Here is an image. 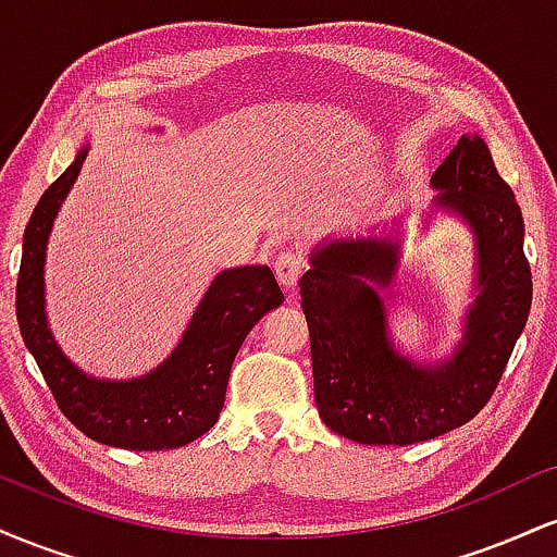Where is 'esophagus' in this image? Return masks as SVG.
<instances>
[{"mask_svg": "<svg viewBox=\"0 0 557 557\" xmlns=\"http://www.w3.org/2000/svg\"><path fill=\"white\" fill-rule=\"evenodd\" d=\"M300 272H304V261H300L298 253H280L277 259H274V274H277L280 285L285 287V290H290V287H296Z\"/></svg>", "mask_w": 557, "mask_h": 557, "instance_id": "1", "label": "esophagus"}]
</instances>
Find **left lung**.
<instances>
[{"label": "left lung", "mask_w": 557, "mask_h": 557, "mask_svg": "<svg viewBox=\"0 0 557 557\" xmlns=\"http://www.w3.org/2000/svg\"><path fill=\"white\" fill-rule=\"evenodd\" d=\"M432 207L474 240V300L450 356L413 359L395 345L382 290L403 253V216L367 235H332L311 251L300 306L311 335L319 417L361 445H413L463 426L487 406L532 306L523 216L482 136H461L434 170Z\"/></svg>", "instance_id": "left-lung-1"}]
</instances>
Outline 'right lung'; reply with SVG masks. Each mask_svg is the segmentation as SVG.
Returning a JSON list of instances; mask_svg holds the SVG:
<instances>
[{
  "label": "right lung",
  "mask_w": 557,
  "mask_h": 557,
  "mask_svg": "<svg viewBox=\"0 0 557 557\" xmlns=\"http://www.w3.org/2000/svg\"><path fill=\"white\" fill-rule=\"evenodd\" d=\"M86 157L88 144H83L73 164L44 190L25 227L15 296L21 335L60 411L86 437L125 450L183 447L216 424L243 341L285 296L270 267L222 270L198 300L181 341L151 372L127 380L83 372L49 330L44 267L54 220Z\"/></svg>",
  "instance_id": "add662e5"
}]
</instances>
